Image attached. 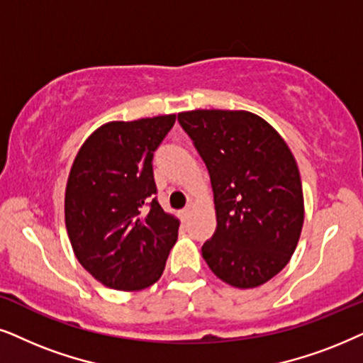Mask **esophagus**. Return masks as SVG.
<instances>
[{
	"label": "esophagus",
	"mask_w": 363,
	"mask_h": 363,
	"mask_svg": "<svg viewBox=\"0 0 363 363\" xmlns=\"http://www.w3.org/2000/svg\"><path fill=\"white\" fill-rule=\"evenodd\" d=\"M189 214H191V206H186L184 209L181 211V217H182V220H186L187 217H189Z\"/></svg>",
	"instance_id": "obj_1"
}]
</instances>
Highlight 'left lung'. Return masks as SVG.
Segmentation results:
<instances>
[{"label":"left lung","mask_w":363,"mask_h":363,"mask_svg":"<svg viewBox=\"0 0 363 363\" xmlns=\"http://www.w3.org/2000/svg\"><path fill=\"white\" fill-rule=\"evenodd\" d=\"M211 176L217 227L202 245L229 286L259 287L291 260L303 224L301 174L267 121L247 111L177 114Z\"/></svg>","instance_id":"left-lung-1"}]
</instances>
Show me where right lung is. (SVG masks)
<instances>
[{"instance_id": "1", "label": "right lung", "mask_w": 363, "mask_h": 363, "mask_svg": "<svg viewBox=\"0 0 363 363\" xmlns=\"http://www.w3.org/2000/svg\"><path fill=\"white\" fill-rule=\"evenodd\" d=\"M176 114L101 125L72 162L65 219L77 260L116 291L157 282L179 220L157 202L152 159Z\"/></svg>"}]
</instances>
